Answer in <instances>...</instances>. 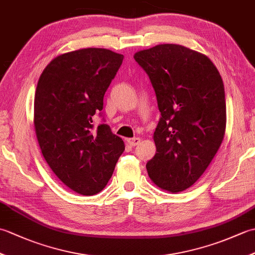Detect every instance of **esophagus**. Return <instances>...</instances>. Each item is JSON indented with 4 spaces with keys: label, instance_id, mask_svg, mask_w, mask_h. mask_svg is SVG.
Here are the masks:
<instances>
[{
    "label": "esophagus",
    "instance_id": "esophagus-1",
    "mask_svg": "<svg viewBox=\"0 0 255 255\" xmlns=\"http://www.w3.org/2000/svg\"><path fill=\"white\" fill-rule=\"evenodd\" d=\"M127 143L130 145V147H136L137 144L140 143V138H129L127 139Z\"/></svg>",
    "mask_w": 255,
    "mask_h": 255
}]
</instances>
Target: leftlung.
Segmentation results:
<instances>
[{
    "mask_svg": "<svg viewBox=\"0 0 255 255\" xmlns=\"http://www.w3.org/2000/svg\"><path fill=\"white\" fill-rule=\"evenodd\" d=\"M133 58L148 74L161 113L148 174L162 189L182 192L203 175L224 140L223 79L209 58L180 45H158Z\"/></svg>",
    "mask_w": 255,
    "mask_h": 255,
    "instance_id": "8db88e82",
    "label": "left lung"
}]
</instances>
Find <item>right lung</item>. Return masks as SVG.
<instances>
[{
	"label": "right lung",
	"mask_w": 255,
	"mask_h": 255,
	"mask_svg": "<svg viewBox=\"0 0 255 255\" xmlns=\"http://www.w3.org/2000/svg\"><path fill=\"white\" fill-rule=\"evenodd\" d=\"M124 56L103 48L63 53L48 64L35 94V129L42 155L53 173L81 195L105 187L125 150L122 138L103 117L105 92Z\"/></svg>",
	"instance_id": "1"
}]
</instances>
